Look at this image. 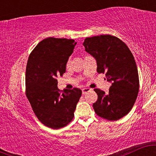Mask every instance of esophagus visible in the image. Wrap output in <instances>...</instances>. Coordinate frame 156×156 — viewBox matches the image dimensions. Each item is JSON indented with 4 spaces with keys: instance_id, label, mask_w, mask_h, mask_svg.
<instances>
[{
    "instance_id": "1",
    "label": "esophagus",
    "mask_w": 156,
    "mask_h": 156,
    "mask_svg": "<svg viewBox=\"0 0 156 156\" xmlns=\"http://www.w3.org/2000/svg\"><path fill=\"white\" fill-rule=\"evenodd\" d=\"M92 91V89H89V88H83L82 89V93H83V94H85L86 93L89 92H91Z\"/></svg>"
}]
</instances>
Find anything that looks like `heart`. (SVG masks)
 <instances>
[{
    "label": "heart",
    "mask_w": 156,
    "mask_h": 156,
    "mask_svg": "<svg viewBox=\"0 0 156 156\" xmlns=\"http://www.w3.org/2000/svg\"><path fill=\"white\" fill-rule=\"evenodd\" d=\"M69 62H68L67 63V67H69Z\"/></svg>",
    "instance_id": "1"
}]
</instances>
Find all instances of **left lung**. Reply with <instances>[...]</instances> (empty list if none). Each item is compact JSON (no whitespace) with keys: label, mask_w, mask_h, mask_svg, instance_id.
Returning a JSON list of instances; mask_svg holds the SVG:
<instances>
[{"label":"left lung","mask_w":156,"mask_h":156,"mask_svg":"<svg viewBox=\"0 0 156 156\" xmlns=\"http://www.w3.org/2000/svg\"><path fill=\"white\" fill-rule=\"evenodd\" d=\"M85 51L97 62L98 73H105L112 83L108 94L94 89L98 101L93 104L99 117L118 120L128 114L136 100L139 80L135 59L122 41L112 35L87 37L83 43Z\"/></svg>","instance_id":"obj_1"}]
</instances>
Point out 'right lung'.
Here are the masks:
<instances>
[{
    "label": "right lung",
    "instance_id": "obj_1",
    "mask_svg": "<svg viewBox=\"0 0 156 156\" xmlns=\"http://www.w3.org/2000/svg\"><path fill=\"white\" fill-rule=\"evenodd\" d=\"M76 43L74 39L48 37L36 46L27 62V98L39 120L53 129L72 121L82 94L78 88L65 89L61 94L57 87L56 78L66 72Z\"/></svg>",
    "mask_w": 156,
    "mask_h": 156
}]
</instances>
